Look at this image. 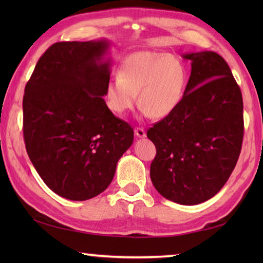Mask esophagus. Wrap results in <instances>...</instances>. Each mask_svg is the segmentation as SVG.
<instances>
[{
	"label": "esophagus",
	"instance_id": "esophagus-1",
	"mask_svg": "<svg viewBox=\"0 0 263 263\" xmlns=\"http://www.w3.org/2000/svg\"><path fill=\"white\" fill-rule=\"evenodd\" d=\"M135 133L137 137L139 138H145L146 137V132L142 127H135Z\"/></svg>",
	"mask_w": 263,
	"mask_h": 263
}]
</instances>
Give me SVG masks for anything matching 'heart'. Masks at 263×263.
Listing matches in <instances>:
<instances>
[{"instance_id":"1","label":"heart","mask_w":263,"mask_h":263,"mask_svg":"<svg viewBox=\"0 0 263 263\" xmlns=\"http://www.w3.org/2000/svg\"><path fill=\"white\" fill-rule=\"evenodd\" d=\"M188 74L182 61L163 52L140 51L128 55L118 77L109 80L105 99L111 111L125 115L135 108L139 92L142 114L164 118L184 97Z\"/></svg>"}]
</instances>
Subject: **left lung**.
Wrapping results in <instances>:
<instances>
[{
    "mask_svg": "<svg viewBox=\"0 0 263 263\" xmlns=\"http://www.w3.org/2000/svg\"><path fill=\"white\" fill-rule=\"evenodd\" d=\"M183 58L191 61L183 100L147 131L157 148L149 172L164 198L195 205L213 197L237 164L243 103L241 90L219 54L204 51Z\"/></svg>",
    "mask_w": 263,
    "mask_h": 263,
    "instance_id": "obj_1",
    "label": "left lung"
}]
</instances>
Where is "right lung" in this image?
<instances>
[{
	"instance_id": "1",
	"label": "right lung",
	"mask_w": 263,
	"mask_h": 263,
	"mask_svg": "<svg viewBox=\"0 0 263 263\" xmlns=\"http://www.w3.org/2000/svg\"><path fill=\"white\" fill-rule=\"evenodd\" d=\"M105 39L53 44L35 65L23 97L25 148L57 195L86 201L108 188L133 142L130 124L103 96L110 80Z\"/></svg>"
}]
</instances>
